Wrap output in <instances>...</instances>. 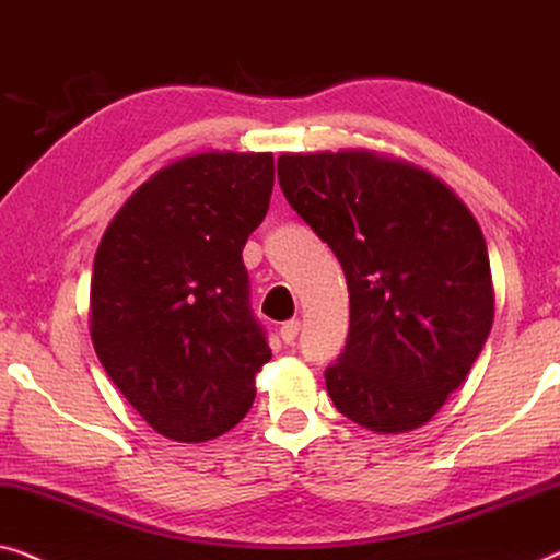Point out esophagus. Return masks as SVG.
Returning a JSON list of instances; mask_svg holds the SVG:
<instances>
[{"mask_svg": "<svg viewBox=\"0 0 560 560\" xmlns=\"http://www.w3.org/2000/svg\"><path fill=\"white\" fill-rule=\"evenodd\" d=\"M299 327H302V322H299V319H289V322H283V325L279 327L281 340L287 342V345H294L296 335H299Z\"/></svg>", "mask_w": 560, "mask_h": 560, "instance_id": "obj_1", "label": "esophagus"}]
</instances>
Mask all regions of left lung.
Returning a JSON list of instances; mask_svg holds the SVG:
<instances>
[{
	"label": "left lung",
	"instance_id": "left-lung-1",
	"mask_svg": "<svg viewBox=\"0 0 560 560\" xmlns=\"http://www.w3.org/2000/svg\"><path fill=\"white\" fill-rule=\"evenodd\" d=\"M279 183L348 279V345L325 370L335 408L375 434L421 429L492 329L482 228L436 175L373 149L283 152Z\"/></svg>",
	"mask_w": 560,
	"mask_h": 560
}]
</instances>
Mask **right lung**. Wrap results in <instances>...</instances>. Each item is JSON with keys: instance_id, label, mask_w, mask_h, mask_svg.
Returning <instances> with one entry per match:
<instances>
[{"instance_id": "right-lung-1", "label": "right lung", "mask_w": 560, "mask_h": 560, "mask_svg": "<svg viewBox=\"0 0 560 560\" xmlns=\"http://www.w3.org/2000/svg\"><path fill=\"white\" fill-rule=\"evenodd\" d=\"M271 190V152L179 156L131 192L98 243L93 348L156 434L200 444L254 404L271 350L241 254Z\"/></svg>"}]
</instances>
